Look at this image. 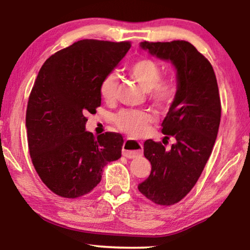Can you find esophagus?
<instances>
[{
  "instance_id": "1",
  "label": "esophagus",
  "mask_w": 250,
  "mask_h": 250,
  "mask_svg": "<svg viewBox=\"0 0 250 250\" xmlns=\"http://www.w3.org/2000/svg\"><path fill=\"white\" fill-rule=\"evenodd\" d=\"M143 151V146L139 141L131 140V139H126L124 142V146H122V154H124L125 158L132 159L135 156L141 155Z\"/></svg>"
}]
</instances>
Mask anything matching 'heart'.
Masks as SVG:
<instances>
[{
  "mask_svg": "<svg viewBox=\"0 0 250 250\" xmlns=\"http://www.w3.org/2000/svg\"><path fill=\"white\" fill-rule=\"evenodd\" d=\"M128 73L143 89L146 90L147 98L155 107L164 109L174 100L176 84L171 79H161L160 66L151 59L143 58L128 67ZM118 78L115 74L105 75L100 83L99 91L103 99L111 103L116 98ZM118 128L131 135H141L153 121V117L146 110L122 109L113 117Z\"/></svg>",
  "mask_w": 250,
  "mask_h": 250,
  "instance_id": "obj_1",
  "label": "heart"
}]
</instances>
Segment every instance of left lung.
Here are the masks:
<instances>
[{"label": "left lung", "instance_id": "obj_1", "mask_svg": "<svg viewBox=\"0 0 250 250\" xmlns=\"http://www.w3.org/2000/svg\"><path fill=\"white\" fill-rule=\"evenodd\" d=\"M140 47L170 62L176 73V94L161 130L175 143L166 150L151 139L145 142V156L152 167L138 185L150 201L167 206L188 195L202 174L217 138L221 99L213 67L191 43L141 42Z\"/></svg>", "mask_w": 250, "mask_h": 250}]
</instances>
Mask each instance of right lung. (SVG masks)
I'll use <instances>...</instances> for the list:
<instances>
[{
    "label": "right lung",
    "instance_id": "right-lung-1",
    "mask_svg": "<svg viewBox=\"0 0 250 250\" xmlns=\"http://www.w3.org/2000/svg\"><path fill=\"white\" fill-rule=\"evenodd\" d=\"M130 47L129 42L78 41L52 55L39 71L26 110L28 149L41 180L59 196L91 192L103 167L121 156V134L95 138L86 131V115L101 104V80Z\"/></svg>",
    "mask_w": 250,
    "mask_h": 250
}]
</instances>
